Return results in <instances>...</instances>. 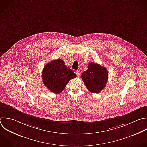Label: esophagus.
I'll list each match as a JSON object with an SVG mask.
<instances>
[{
  "mask_svg": "<svg viewBox=\"0 0 147 147\" xmlns=\"http://www.w3.org/2000/svg\"><path fill=\"white\" fill-rule=\"evenodd\" d=\"M75 73H76V75H77L78 76H79V75H80V70H76V71H75Z\"/></svg>",
  "mask_w": 147,
  "mask_h": 147,
  "instance_id": "1",
  "label": "esophagus"
}]
</instances>
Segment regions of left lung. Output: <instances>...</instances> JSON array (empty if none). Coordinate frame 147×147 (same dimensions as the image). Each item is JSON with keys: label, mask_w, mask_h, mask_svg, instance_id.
I'll use <instances>...</instances> for the list:
<instances>
[{"label": "left lung", "mask_w": 147, "mask_h": 147, "mask_svg": "<svg viewBox=\"0 0 147 147\" xmlns=\"http://www.w3.org/2000/svg\"><path fill=\"white\" fill-rule=\"evenodd\" d=\"M81 76L88 91L92 93H98L106 86L108 72L106 68L99 64L90 63L88 64L87 70L84 71Z\"/></svg>", "instance_id": "8db88e82"}]
</instances>
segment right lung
<instances>
[{
	"label": "right lung",
	"instance_id": "1",
	"mask_svg": "<svg viewBox=\"0 0 147 147\" xmlns=\"http://www.w3.org/2000/svg\"><path fill=\"white\" fill-rule=\"evenodd\" d=\"M42 81L52 92L59 94L65 88L68 82L76 77L75 73L65 66L61 59L54 60L47 64L42 72Z\"/></svg>",
	"mask_w": 147,
	"mask_h": 147
}]
</instances>
